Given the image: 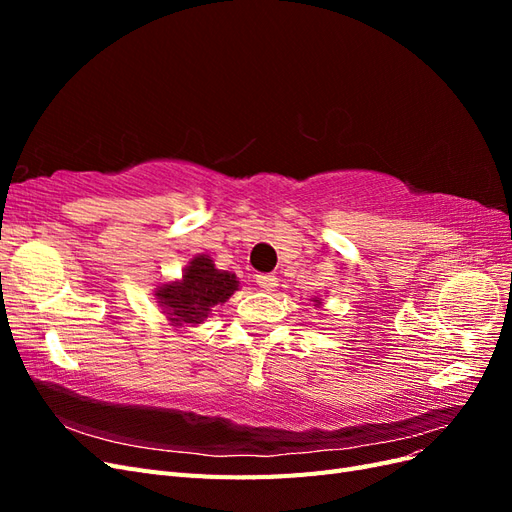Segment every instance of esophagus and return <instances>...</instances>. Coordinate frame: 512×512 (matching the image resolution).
Masks as SVG:
<instances>
[{
    "label": "esophagus",
    "instance_id": "obj_1",
    "mask_svg": "<svg viewBox=\"0 0 512 512\" xmlns=\"http://www.w3.org/2000/svg\"><path fill=\"white\" fill-rule=\"evenodd\" d=\"M256 284H258L262 290H275L277 277H275V275H267V273H260V275H256Z\"/></svg>",
    "mask_w": 512,
    "mask_h": 512
}]
</instances>
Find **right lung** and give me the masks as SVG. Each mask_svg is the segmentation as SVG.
<instances>
[{"label": "right lung", "instance_id": "1", "mask_svg": "<svg viewBox=\"0 0 512 512\" xmlns=\"http://www.w3.org/2000/svg\"><path fill=\"white\" fill-rule=\"evenodd\" d=\"M239 282L235 275L218 271L207 256H198L185 269L183 280L160 288V303L177 324H200L213 305L224 303Z\"/></svg>", "mask_w": 512, "mask_h": 512}]
</instances>
